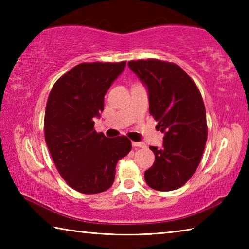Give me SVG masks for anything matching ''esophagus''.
<instances>
[{
	"label": "esophagus",
	"mask_w": 249,
	"mask_h": 249,
	"mask_svg": "<svg viewBox=\"0 0 249 249\" xmlns=\"http://www.w3.org/2000/svg\"><path fill=\"white\" fill-rule=\"evenodd\" d=\"M132 145H133V147H140V148H144L145 147V144L142 142H133Z\"/></svg>",
	"instance_id": "1"
}]
</instances>
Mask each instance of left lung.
<instances>
[{"instance_id": "1", "label": "left lung", "mask_w": 249, "mask_h": 249, "mask_svg": "<svg viewBox=\"0 0 249 249\" xmlns=\"http://www.w3.org/2000/svg\"><path fill=\"white\" fill-rule=\"evenodd\" d=\"M127 65L147 86L149 113L165 133L161 148L150 146L155 162L145 171V181L155 190H176L195 174L205 148L203 99L195 81L178 65L158 59L130 60Z\"/></svg>"}]
</instances>
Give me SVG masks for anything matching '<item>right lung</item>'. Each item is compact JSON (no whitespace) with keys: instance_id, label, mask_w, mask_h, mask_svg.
<instances>
[{"instance_id":"1","label":"right lung","mask_w":249,"mask_h":249,"mask_svg":"<svg viewBox=\"0 0 249 249\" xmlns=\"http://www.w3.org/2000/svg\"><path fill=\"white\" fill-rule=\"evenodd\" d=\"M126 61L83 62L59 78L46 104L44 132L54 165L67 184L84 195L100 193L114 182L116 163L132 142L107 138L94 129L104 96Z\"/></svg>"}]
</instances>
